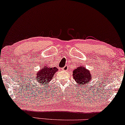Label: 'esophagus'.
I'll list each match as a JSON object with an SVG mask.
<instances>
[{"label":"esophagus","mask_w":125,"mask_h":125,"mask_svg":"<svg viewBox=\"0 0 125 125\" xmlns=\"http://www.w3.org/2000/svg\"><path fill=\"white\" fill-rule=\"evenodd\" d=\"M68 69H69V65H65V66L63 67V69H62L63 70H64V71H66Z\"/></svg>","instance_id":"obj_1"}]
</instances>
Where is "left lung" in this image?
Masks as SVG:
<instances>
[{"label":"left lung","instance_id":"obj_1","mask_svg":"<svg viewBox=\"0 0 125 125\" xmlns=\"http://www.w3.org/2000/svg\"><path fill=\"white\" fill-rule=\"evenodd\" d=\"M73 77L77 84L81 85L82 86L81 87H83V85L86 86V84H88L92 79L91 73L88 70L84 68V66L78 67L74 70L73 71Z\"/></svg>","mask_w":125,"mask_h":125}]
</instances>
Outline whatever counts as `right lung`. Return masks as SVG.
<instances>
[{
  "instance_id": "1",
  "label": "right lung",
  "mask_w": 125,
  "mask_h": 125,
  "mask_svg": "<svg viewBox=\"0 0 125 125\" xmlns=\"http://www.w3.org/2000/svg\"><path fill=\"white\" fill-rule=\"evenodd\" d=\"M57 67H43V69H41L40 71L37 72V82L39 84L46 85L45 83L49 82L53 77L54 73L58 71Z\"/></svg>"
}]
</instances>
